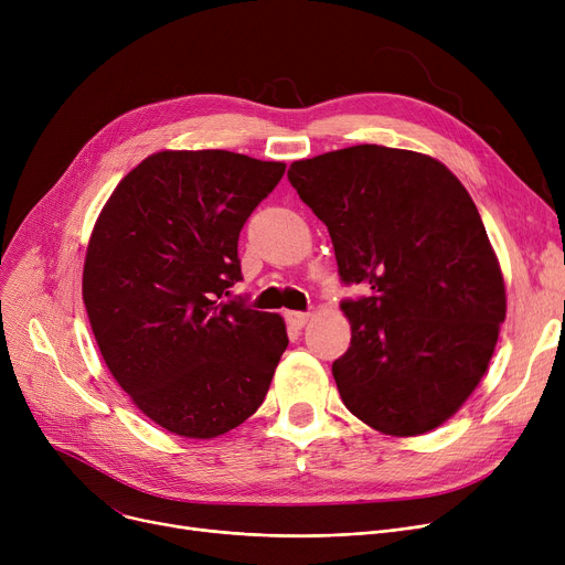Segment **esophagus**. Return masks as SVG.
Here are the masks:
<instances>
[{"label": "esophagus", "instance_id": "34e87169", "mask_svg": "<svg viewBox=\"0 0 565 565\" xmlns=\"http://www.w3.org/2000/svg\"><path fill=\"white\" fill-rule=\"evenodd\" d=\"M284 318H286V322L290 324V328H295V330H302L305 324L309 322V313H305V311H286Z\"/></svg>", "mask_w": 565, "mask_h": 565}]
</instances>
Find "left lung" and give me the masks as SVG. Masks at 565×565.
Returning <instances> with one entry per match:
<instances>
[{
    "mask_svg": "<svg viewBox=\"0 0 565 565\" xmlns=\"http://www.w3.org/2000/svg\"><path fill=\"white\" fill-rule=\"evenodd\" d=\"M288 181L328 226L352 339L332 364L354 417L422 435L477 390L507 318L483 220L441 162L360 143L292 162Z\"/></svg>",
    "mask_w": 565,
    "mask_h": 565,
    "instance_id": "left-lung-1",
    "label": "left lung"
}]
</instances>
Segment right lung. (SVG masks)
Here are the masks:
<instances>
[{
	"mask_svg": "<svg viewBox=\"0 0 565 565\" xmlns=\"http://www.w3.org/2000/svg\"><path fill=\"white\" fill-rule=\"evenodd\" d=\"M286 171L231 151H162L96 222L82 295L103 360L169 433L211 439L260 407L288 345L279 313L224 300L237 237Z\"/></svg>",
	"mask_w": 565,
	"mask_h": 565,
	"instance_id": "obj_1",
	"label": "right lung"
}]
</instances>
